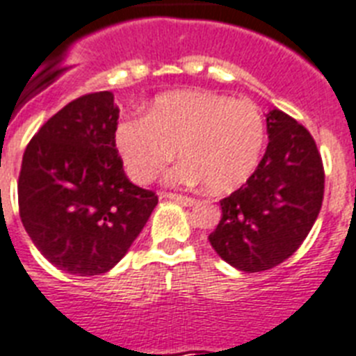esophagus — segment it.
Masks as SVG:
<instances>
[{"label":"esophagus","instance_id":"esophagus-1","mask_svg":"<svg viewBox=\"0 0 356 356\" xmlns=\"http://www.w3.org/2000/svg\"><path fill=\"white\" fill-rule=\"evenodd\" d=\"M163 198L172 200V202H176V204H181V205H195L196 204L195 198H189V196H181V195H175V193H167V195H163Z\"/></svg>","mask_w":356,"mask_h":356}]
</instances>
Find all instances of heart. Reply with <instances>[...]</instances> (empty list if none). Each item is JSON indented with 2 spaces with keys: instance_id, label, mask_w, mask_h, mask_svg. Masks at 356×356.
<instances>
[{
  "instance_id": "obj_1",
  "label": "heart",
  "mask_w": 356,
  "mask_h": 356,
  "mask_svg": "<svg viewBox=\"0 0 356 356\" xmlns=\"http://www.w3.org/2000/svg\"><path fill=\"white\" fill-rule=\"evenodd\" d=\"M266 123L248 99L209 90H172L158 96L145 118L116 125L114 143L136 184H151L175 158L172 185L205 184L211 193H231L254 175L266 147Z\"/></svg>"
}]
</instances>
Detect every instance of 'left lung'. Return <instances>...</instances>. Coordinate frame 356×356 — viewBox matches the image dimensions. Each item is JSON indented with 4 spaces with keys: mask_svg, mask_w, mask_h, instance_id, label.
Masks as SVG:
<instances>
[{
    "mask_svg": "<svg viewBox=\"0 0 356 356\" xmlns=\"http://www.w3.org/2000/svg\"><path fill=\"white\" fill-rule=\"evenodd\" d=\"M266 123V154L254 175L220 202L222 220L209 234L216 254L245 273L287 260L309 234L324 198V167L309 131L278 108Z\"/></svg>",
    "mask_w": 356,
    "mask_h": 356,
    "instance_id": "left-lung-1",
    "label": "left lung"
}]
</instances>
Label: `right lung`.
Instances as JSON below:
<instances>
[{
  "mask_svg": "<svg viewBox=\"0 0 356 356\" xmlns=\"http://www.w3.org/2000/svg\"><path fill=\"white\" fill-rule=\"evenodd\" d=\"M113 92L70 102L26 145L17 181L23 227L61 271L94 277L127 254L158 204L132 184L114 143Z\"/></svg>",
  "mask_w": 356,
  "mask_h": 356,
  "instance_id": "add662e5",
  "label": "right lung"
}]
</instances>
